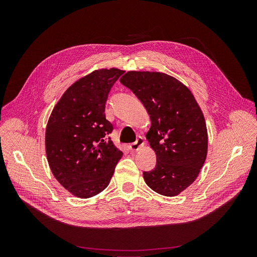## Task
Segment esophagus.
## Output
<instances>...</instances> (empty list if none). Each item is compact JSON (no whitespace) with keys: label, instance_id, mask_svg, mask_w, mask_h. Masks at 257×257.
<instances>
[{"label":"esophagus","instance_id":"obj_1","mask_svg":"<svg viewBox=\"0 0 257 257\" xmlns=\"http://www.w3.org/2000/svg\"><path fill=\"white\" fill-rule=\"evenodd\" d=\"M145 146V141L143 137H138L137 141L133 144L130 145V150L131 151H138L141 148H143Z\"/></svg>","mask_w":257,"mask_h":257}]
</instances>
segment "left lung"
<instances>
[{
    "instance_id": "obj_1",
    "label": "left lung",
    "mask_w": 257,
    "mask_h": 257,
    "mask_svg": "<svg viewBox=\"0 0 257 257\" xmlns=\"http://www.w3.org/2000/svg\"><path fill=\"white\" fill-rule=\"evenodd\" d=\"M120 82L133 91L150 115L146 138L157 165L144 173L146 183L161 195H179L196 180L207 158L203 111L192 91L165 73L131 71Z\"/></svg>"
}]
</instances>
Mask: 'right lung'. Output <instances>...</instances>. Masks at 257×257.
<instances>
[{
	"label": "right lung",
	"instance_id": "right-lung-1",
	"mask_svg": "<svg viewBox=\"0 0 257 257\" xmlns=\"http://www.w3.org/2000/svg\"><path fill=\"white\" fill-rule=\"evenodd\" d=\"M124 71L100 68L75 81L54 106L46 126L45 147L51 173L72 195L90 198L110 182L122 151L106 135L105 104Z\"/></svg>",
	"mask_w": 257,
	"mask_h": 257
}]
</instances>
